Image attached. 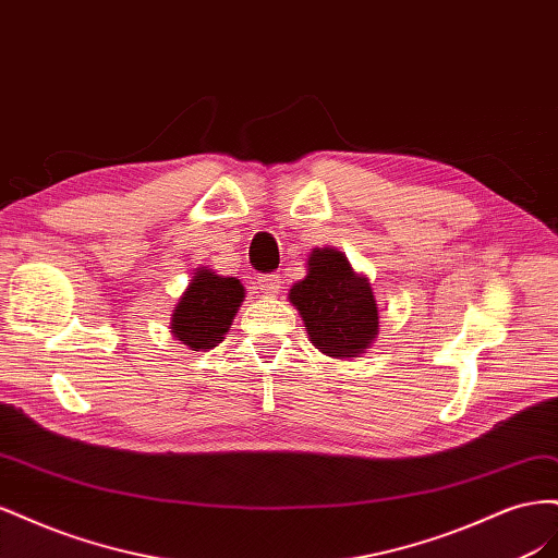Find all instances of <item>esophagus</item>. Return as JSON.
Here are the masks:
<instances>
[{"mask_svg": "<svg viewBox=\"0 0 558 558\" xmlns=\"http://www.w3.org/2000/svg\"><path fill=\"white\" fill-rule=\"evenodd\" d=\"M281 289V277L279 275H263L258 277V291L267 293V295H275Z\"/></svg>", "mask_w": 558, "mask_h": 558, "instance_id": "34e87169", "label": "esophagus"}]
</instances>
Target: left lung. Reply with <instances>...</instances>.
Instances as JSON below:
<instances>
[{
    "mask_svg": "<svg viewBox=\"0 0 558 558\" xmlns=\"http://www.w3.org/2000/svg\"><path fill=\"white\" fill-rule=\"evenodd\" d=\"M310 272L289 298L298 307L316 349L335 359H351L373 344L379 330L377 302L367 279L353 272L344 253L316 248Z\"/></svg>",
    "mask_w": 558,
    "mask_h": 558,
    "instance_id": "8db88e82",
    "label": "left lung"
}]
</instances>
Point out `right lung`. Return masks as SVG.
<instances>
[{"label": "right lung", "instance_id": "right-lung-1", "mask_svg": "<svg viewBox=\"0 0 558 558\" xmlns=\"http://www.w3.org/2000/svg\"><path fill=\"white\" fill-rule=\"evenodd\" d=\"M244 300V286L234 277H218L197 269L172 314L174 337L193 351L223 342L232 318Z\"/></svg>", "mask_w": 558, "mask_h": 558}]
</instances>
